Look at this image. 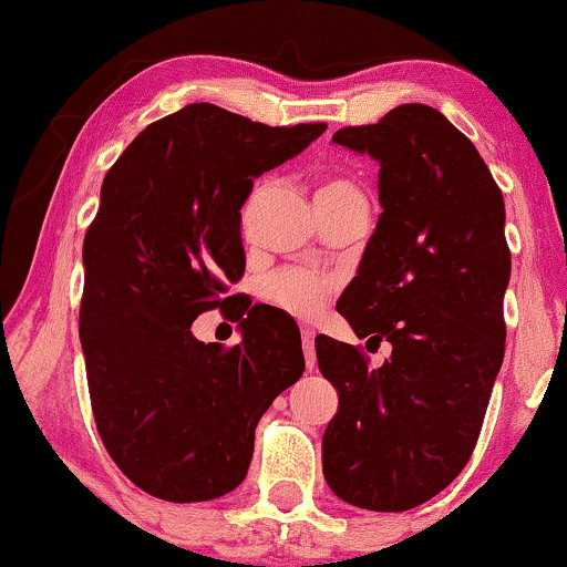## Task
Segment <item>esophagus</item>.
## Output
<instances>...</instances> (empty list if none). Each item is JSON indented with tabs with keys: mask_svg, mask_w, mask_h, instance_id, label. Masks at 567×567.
Wrapping results in <instances>:
<instances>
[{
	"mask_svg": "<svg viewBox=\"0 0 567 567\" xmlns=\"http://www.w3.org/2000/svg\"><path fill=\"white\" fill-rule=\"evenodd\" d=\"M301 343H303V354H306V368H315L317 354H315V330L303 328L301 330Z\"/></svg>",
	"mask_w": 567,
	"mask_h": 567,
	"instance_id": "esophagus-1",
	"label": "esophagus"
}]
</instances>
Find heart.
Segmentation results:
<instances>
[{"instance_id":"heart-1","label":"heart","mask_w":567,"mask_h":567,"mask_svg":"<svg viewBox=\"0 0 567 567\" xmlns=\"http://www.w3.org/2000/svg\"><path fill=\"white\" fill-rule=\"evenodd\" d=\"M341 192H357V188L349 181H324L317 197H330V194ZM330 292H333V282L309 269H279L271 271L261 282L264 301L288 311L298 320H311V317L320 315Z\"/></svg>"}]
</instances>
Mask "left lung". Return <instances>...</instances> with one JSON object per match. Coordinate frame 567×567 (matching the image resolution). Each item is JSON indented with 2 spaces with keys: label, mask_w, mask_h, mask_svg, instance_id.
Listing matches in <instances>:
<instances>
[{
  "label": "left lung",
  "mask_w": 567,
  "mask_h": 567,
  "mask_svg": "<svg viewBox=\"0 0 567 567\" xmlns=\"http://www.w3.org/2000/svg\"><path fill=\"white\" fill-rule=\"evenodd\" d=\"M333 143L379 162L383 207L338 311L392 357L373 370L351 343L315 338L338 389L322 472L351 506L405 512L466 466L504 362V197L474 143L424 103Z\"/></svg>",
  "instance_id": "obj_1"
}]
</instances>
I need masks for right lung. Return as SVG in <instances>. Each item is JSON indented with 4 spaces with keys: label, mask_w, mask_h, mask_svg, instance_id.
Here are the masks:
<instances>
[{
    "label": "right lung",
    "mask_w": 567,
    "mask_h": 567,
    "mask_svg": "<svg viewBox=\"0 0 567 567\" xmlns=\"http://www.w3.org/2000/svg\"><path fill=\"white\" fill-rule=\"evenodd\" d=\"M324 122L269 127L213 103L152 122L114 162L84 234L80 341L97 434L141 491L192 504L245 480L261 415L303 373L298 324L240 301L237 348L190 322L245 275L239 210L252 178Z\"/></svg>",
    "instance_id": "add662e5"
}]
</instances>
